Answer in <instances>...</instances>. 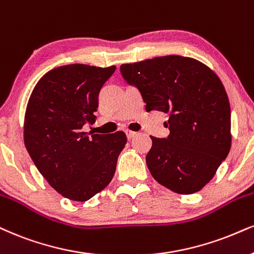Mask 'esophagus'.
<instances>
[{
    "label": "esophagus",
    "mask_w": 254,
    "mask_h": 254,
    "mask_svg": "<svg viewBox=\"0 0 254 254\" xmlns=\"http://www.w3.org/2000/svg\"><path fill=\"white\" fill-rule=\"evenodd\" d=\"M126 134H127V137H128V140H130V139H133V137L136 135V132H133V130H129V129H127V130H126Z\"/></svg>",
    "instance_id": "obj_1"
}]
</instances>
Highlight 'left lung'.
I'll list each match as a JSON object with an SVG mask.
<instances>
[{
  "mask_svg": "<svg viewBox=\"0 0 254 254\" xmlns=\"http://www.w3.org/2000/svg\"><path fill=\"white\" fill-rule=\"evenodd\" d=\"M127 83L141 93L146 111L168 114L166 139L151 136L146 164L152 177L179 194L211 181L231 148V108L224 84L195 59L159 56L121 64Z\"/></svg>",
  "mask_w": 254,
  "mask_h": 254,
  "instance_id": "8db88e82",
  "label": "left lung"
}]
</instances>
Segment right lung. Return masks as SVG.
I'll use <instances>...</instances> for the list:
<instances>
[{
    "instance_id": "obj_1",
    "label": "right lung",
    "mask_w": 254,
    "mask_h": 254,
    "mask_svg": "<svg viewBox=\"0 0 254 254\" xmlns=\"http://www.w3.org/2000/svg\"><path fill=\"white\" fill-rule=\"evenodd\" d=\"M115 71L67 64L43 75L34 87L24 115V145L48 184L64 198L86 201L111 183L126 134L82 132L95 121L99 93Z\"/></svg>"
}]
</instances>
